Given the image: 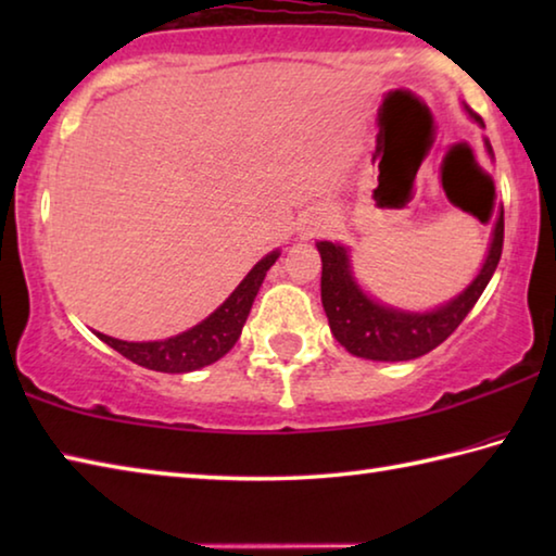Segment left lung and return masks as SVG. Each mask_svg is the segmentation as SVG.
I'll list each match as a JSON object with an SVG mask.
<instances>
[{
    "label": "left lung",
    "instance_id": "obj_1",
    "mask_svg": "<svg viewBox=\"0 0 556 556\" xmlns=\"http://www.w3.org/2000/svg\"><path fill=\"white\" fill-rule=\"evenodd\" d=\"M466 112L473 117L478 125H483L481 115L473 110ZM488 154L493 156L491 144L485 142ZM503 211L495 220L493 242L488 250V257L483 262L478 277L460 291L456 299L448 304L434 308L427 314H412L400 312V308L382 306L378 301L370 299L365 291L357 287V281L351 271V260H348V250L343 244L333 242H316L318 252H321V304L328 316V326L336 341L341 343L348 353L365 361H412L429 351H434L439 343L456 331L460 321L468 316L476 301L481 299L483 289L491 281L493 271L503 255Z\"/></svg>",
    "mask_w": 556,
    "mask_h": 556
}]
</instances>
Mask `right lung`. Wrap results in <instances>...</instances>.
Returning <instances> with one entry per match:
<instances>
[{
	"label": "right lung",
	"mask_w": 556,
	"mask_h": 556,
	"mask_svg": "<svg viewBox=\"0 0 556 556\" xmlns=\"http://www.w3.org/2000/svg\"><path fill=\"white\" fill-rule=\"evenodd\" d=\"M279 257V250L269 252L262 257L255 267L248 271V277L240 281V287L215 308V312L201 321L199 326L188 328V331L178 333L166 341H149V343H127L110 338L105 333H98L100 341H105L110 348H115L127 361L142 365V368L156 370V372H191L205 368L230 351L238 343L242 333V326L248 321V314L255 301L257 291L265 281L267 269L275 265Z\"/></svg>",
	"instance_id": "1"
}]
</instances>
